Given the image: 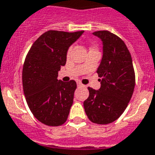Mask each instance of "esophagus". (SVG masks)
Masks as SVG:
<instances>
[{
    "mask_svg": "<svg viewBox=\"0 0 155 155\" xmlns=\"http://www.w3.org/2000/svg\"><path fill=\"white\" fill-rule=\"evenodd\" d=\"M77 85H78V87H83V86H84V85L82 84V83H81L80 82H77Z\"/></svg>",
    "mask_w": 155,
    "mask_h": 155,
    "instance_id": "34e87169",
    "label": "esophagus"
}]
</instances>
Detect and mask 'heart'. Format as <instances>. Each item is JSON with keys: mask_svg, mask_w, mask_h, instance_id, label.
<instances>
[{"mask_svg": "<svg viewBox=\"0 0 155 155\" xmlns=\"http://www.w3.org/2000/svg\"><path fill=\"white\" fill-rule=\"evenodd\" d=\"M71 51H72V46H70V47L68 49V51H67V55H68V56L69 55V54H70Z\"/></svg>", "mask_w": 155, "mask_h": 155, "instance_id": "heart-1", "label": "heart"}]
</instances>
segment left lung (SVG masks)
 Here are the masks:
<instances>
[{"label": "left lung", "instance_id": "left-lung-1", "mask_svg": "<svg viewBox=\"0 0 155 155\" xmlns=\"http://www.w3.org/2000/svg\"><path fill=\"white\" fill-rule=\"evenodd\" d=\"M93 34L103 43V57L97 69L101 86L98 91L88 87L89 96L83 105L89 120L104 125L117 120L126 109L136 77L131 54L120 38L104 30Z\"/></svg>", "mask_w": 155, "mask_h": 155}]
</instances>
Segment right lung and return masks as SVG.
I'll return each instance as SVG.
<instances>
[{"label":"right lung","mask_w":155,"mask_h":155,"mask_svg":"<svg viewBox=\"0 0 155 155\" xmlns=\"http://www.w3.org/2000/svg\"><path fill=\"white\" fill-rule=\"evenodd\" d=\"M82 33L47 31L35 41L25 58L22 80L27 104L45 125L60 126L68 118L77 83L64 82L57 77L66 64L68 47Z\"/></svg>","instance_id":"1"}]
</instances>
